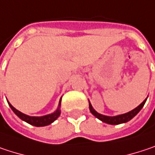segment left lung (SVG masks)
<instances>
[{"instance_id":"1","label":"left lung","mask_w":155,"mask_h":155,"mask_svg":"<svg viewBox=\"0 0 155 155\" xmlns=\"http://www.w3.org/2000/svg\"><path fill=\"white\" fill-rule=\"evenodd\" d=\"M147 97L138 106H137L135 109L126 113V114H119V115H115V116H107V115H104V114H101L99 113H97L93 107H92L91 104L89 100V107H90V111L91 113L92 114L97 117V119H99L101 121L103 122H106L107 124H111V125H118V124H120V123H125L129 120L132 119L133 117H135L138 113L139 111L143 108V106L145 105Z\"/></svg>"}]
</instances>
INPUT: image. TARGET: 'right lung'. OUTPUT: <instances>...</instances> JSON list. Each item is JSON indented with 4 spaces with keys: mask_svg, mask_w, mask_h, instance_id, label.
I'll return each mask as SVG.
<instances>
[{
    "mask_svg": "<svg viewBox=\"0 0 155 155\" xmlns=\"http://www.w3.org/2000/svg\"><path fill=\"white\" fill-rule=\"evenodd\" d=\"M8 106H10V108L12 109V111L16 114V115H18L22 120H24V121H25V122L33 125V126H36V127H43V126H47V125L51 124L53 121H55L59 117V115L61 114V110H60L61 98L59 100L58 109L54 113L47 114V115H43V116H29L27 114H25L21 113L20 111L17 110L8 101Z\"/></svg>",
    "mask_w": 155,
    "mask_h": 155,
    "instance_id": "obj_1",
    "label": "right lung"
}]
</instances>
